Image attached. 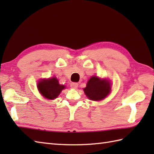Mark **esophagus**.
Masks as SVG:
<instances>
[{
    "instance_id": "34e87169",
    "label": "esophagus",
    "mask_w": 154,
    "mask_h": 154,
    "mask_svg": "<svg viewBox=\"0 0 154 154\" xmlns=\"http://www.w3.org/2000/svg\"><path fill=\"white\" fill-rule=\"evenodd\" d=\"M78 85H78L77 83H71L70 85V86L72 89H76L78 87Z\"/></svg>"
}]
</instances>
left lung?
Returning a JSON list of instances; mask_svg holds the SVG:
<instances>
[{"instance_id":"8db88e82","label":"left lung","mask_w":154,"mask_h":154,"mask_svg":"<svg viewBox=\"0 0 154 154\" xmlns=\"http://www.w3.org/2000/svg\"><path fill=\"white\" fill-rule=\"evenodd\" d=\"M110 90V81L106 79H100L97 76L91 77L88 81L86 87L83 89L88 99L94 101L105 99Z\"/></svg>"}]
</instances>
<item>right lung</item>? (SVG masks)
Returning a JSON list of instances; mask_svg holds the SVG:
<instances>
[{
    "label": "right lung",
    "instance_id": "1",
    "mask_svg": "<svg viewBox=\"0 0 154 154\" xmlns=\"http://www.w3.org/2000/svg\"><path fill=\"white\" fill-rule=\"evenodd\" d=\"M38 89L39 92L45 99L54 100L59 96L65 86L59 83L58 79L55 77L49 79H42L38 81Z\"/></svg>",
    "mask_w": 154,
    "mask_h": 154
}]
</instances>
